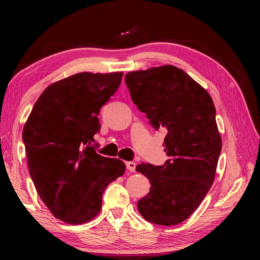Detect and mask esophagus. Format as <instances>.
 <instances>
[{"label": "esophagus", "instance_id": "1", "mask_svg": "<svg viewBox=\"0 0 260 260\" xmlns=\"http://www.w3.org/2000/svg\"><path fill=\"white\" fill-rule=\"evenodd\" d=\"M126 168L127 170L129 171V172H135V169H136V163L133 161H129V162H126Z\"/></svg>", "mask_w": 260, "mask_h": 260}]
</instances>
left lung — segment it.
<instances>
[{
  "label": "left lung",
  "mask_w": 260,
  "mask_h": 260,
  "mask_svg": "<svg viewBox=\"0 0 260 260\" xmlns=\"http://www.w3.org/2000/svg\"><path fill=\"white\" fill-rule=\"evenodd\" d=\"M125 82L150 124L167 131L163 146L169 159L158 167H136L151 183L137 209L148 222L165 227L183 222L211 187L221 152L212 98L183 70L170 64L132 71Z\"/></svg>",
  "instance_id": "left-lung-1"
}]
</instances>
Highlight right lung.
<instances>
[{
    "mask_svg": "<svg viewBox=\"0 0 260 260\" xmlns=\"http://www.w3.org/2000/svg\"><path fill=\"white\" fill-rule=\"evenodd\" d=\"M123 73H80L47 87L24 125L30 176L54 217L69 224L90 221L106 186L125 172L119 158L96 152L98 115L118 89Z\"/></svg>",
    "mask_w": 260,
    "mask_h": 260,
    "instance_id": "1",
    "label": "right lung"
}]
</instances>
